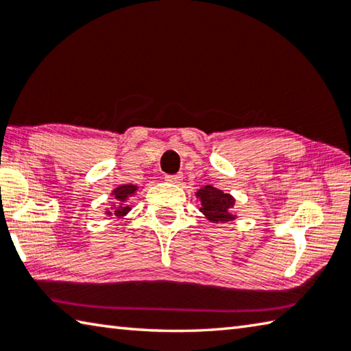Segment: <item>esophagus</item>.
<instances>
[{"label":"esophagus","instance_id":"obj_1","mask_svg":"<svg viewBox=\"0 0 351 351\" xmlns=\"http://www.w3.org/2000/svg\"><path fill=\"white\" fill-rule=\"evenodd\" d=\"M165 180L171 183V185H180L182 180H183V176L182 174H176V176H166Z\"/></svg>","mask_w":351,"mask_h":351}]
</instances>
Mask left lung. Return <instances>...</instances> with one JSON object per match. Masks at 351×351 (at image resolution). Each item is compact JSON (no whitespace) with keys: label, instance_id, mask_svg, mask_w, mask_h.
I'll return each mask as SVG.
<instances>
[{"label":"left lung","instance_id":"1","mask_svg":"<svg viewBox=\"0 0 351 351\" xmlns=\"http://www.w3.org/2000/svg\"><path fill=\"white\" fill-rule=\"evenodd\" d=\"M197 197L200 199V213L211 220L213 223H228L234 220L236 216L231 213V208L234 206V197L231 194H226L220 189L211 185L200 188L197 191Z\"/></svg>","mask_w":351,"mask_h":351}]
</instances>
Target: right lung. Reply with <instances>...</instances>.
I'll return each instance as SVG.
<instances>
[{"label":"right lung","mask_w":351,"mask_h":351,"mask_svg":"<svg viewBox=\"0 0 351 351\" xmlns=\"http://www.w3.org/2000/svg\"><path fill=\"white\" fill-rule=\"evenodd\" d=\"M137 189L138 188L135 185H121L119 188H115L110 195L114 197L117 205H112L106 211L108 216H115L117 219H121L123 216H126V214L131 211V208L126 205L128 200L129 197H132Z\"/></svg>","instance_id":"right-lung-1"}]
</instances>
